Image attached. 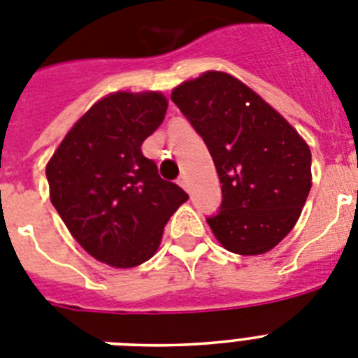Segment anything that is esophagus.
Returning a JSON list of instances; mask_svg holds the SVG:
<instances>
[{"label":"esophagus","mask_w":358,"mask_h":358,"mask_svg":"<svg viewBox=\"0 0 358 358\" xmlns=\"http://www.w3.org/2000/svg\"><path fill=\"white\" fill-rule=\"evenodd\" d=\"M179 185H181V186H182V188H185V189H186V192H188V189H189V182H188V177H186V176H181V177H179Z\"/></svg>","instance_id":"34e87169"}]
</instances>
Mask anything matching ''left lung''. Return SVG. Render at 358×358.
I'll list each match as a JSON object with an SVG mask.
<instances>
[{
	"label": "left lung",
	"instance_id": "obj_1",
	"mask_svg": "<svg viewBox=\"0 0 358 358\" xmlns=\"http://www.w3.org/2000/svg\"><path fill=\"white\" fill-rule=\"evenodd\" d=\"M172 100L210 148L222 206L206 218L227 251L256 256L276 248L312 188V154L301 134L258 93L226 71L202 73Z\"/></svg>",
	"mask_w": 358,
	"mask_h": 358
}]
</instances>
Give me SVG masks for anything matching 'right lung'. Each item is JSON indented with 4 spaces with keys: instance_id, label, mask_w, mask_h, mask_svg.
Segmentation results:
<instances>
[{
    "instance_id": "obj_1",
    "label": "right lung",
    "mask_w": 358,
    "mask_h": 358,
    "mask_svg": "<svg viewBox=\"0 0 358 358\" xmlns=\"http://www.w3.org/2000/svg\"><path fill=\"white\" fill-rule=\"evenodd\" d=\"M161 91H116L75 122L46 164L50 201L87 255L115 268L150 260L185 189L157 173L141 145L163 123Z\"/></svg>"
}]
</instances>
